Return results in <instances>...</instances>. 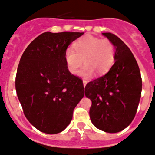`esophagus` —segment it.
I'll return each mask as SVG.
<instances>
[{
    "instance_id": "34e87169",
    "label": "esophagus",
    "mask_w": 155,
    "mask_h": 155,
    "mask_svg": "<svg viewBox=\"0 0 155 155\" xmlns=\"http://www.w3.org/2000/svg\"><path fill=\"white\" fill-rule=\"evenodd\" d=\"M83 83H84V87H85L86 85H87V80H83Z\"/></svg>"
}]
</instances>
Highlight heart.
<instances>
[{
	"mask_svg": "<svg viewBox=\"0 0 155 155\" xmlns=\"http://www.w3.org/2000/svg\"><path fill=\"white\" fill-rule=\"evenodd\" d=\"M74 50L68 48L64 60L68 69L71 74L77 72L83 61L85 65L79 71L82 77H91L95 72L97 75L107 73L115 61V48L110 40L92 35H87L73 44Z\"/></svg>",
	"mask_w": 155,
	"mask_h": 155,
	"instance_id": "obj_1",
	"label": "heart"
}]
</instances>
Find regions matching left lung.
<instances>
[{"instance_id":"8db88e82","label":"left lung","mask_w":155,"mask_h":155,"mask_svg":"<svg viewBox=\"0 0 155 155\" xmlns=\"http://www.w3.org/2000/svg\"><path fill=\"white\" fill-rule=\"evenodd\" d=\"M115 48V63L105 75L88 83L86 97L91 100L90 117L103 132L116 133L127 128L136 116L142 79L136 58L117 36L102 33Z\"/></svg>"}]
</instances>
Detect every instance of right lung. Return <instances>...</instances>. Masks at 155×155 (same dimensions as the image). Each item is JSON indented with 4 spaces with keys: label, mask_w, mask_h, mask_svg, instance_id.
<instances>
[{
    "label": "right lung",
    "mask_w": 155,
    "mask_h": 155,
    "mask_svg": "<svg viewBox=\"0 0 155 155\" xmlns=\"http://www.w3.org/2000/svg\"><path fill=\"white\" fill-rule=\"evenodd\" d=\"M84 32H45L23 52L16 72L15 90L24 115L46 134L65 129L75 107L84 96L80 78L68 69L64 53Z\"/></svg>",
    "instance_id": "add662e5"
}]
</instances>
